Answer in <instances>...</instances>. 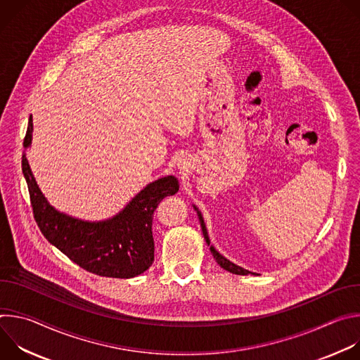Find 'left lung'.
Instances as JSON below:
<instances>
[{
	"instance_id": "left-lung-1",
	"label": "left lung",
	"mask_w": 360,
	"mask_h": 360,
	"mask_svg": "<svg viewBox=\"0 0 360 360\" xmlns=\"http://www.w3.org/2000/svg\"><path fill=\"white\" fill-rule=\"evenodd\" d=\"M196 210V208H195ZM198 211V210H196ZM198 217H199V221H200V226H202V232H203V238H205V240H207V243L210 245L211 242H210V238H208V232H207V226H205V224H203V219H202V215H200V212L198 211ZM211 252H212V255H214V258H215V261L218 262V265L221 266V268H224L225 271H228V272H231V274H235V275H248V274H252V272H249V271H246V269H243V268H240V266H238V265H235V264H232L231 261H228L226 258H224V256L214 248V246H211ZM252 275H255V274H252Z\"/></svg>"
}]
</instances>
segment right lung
I'll list each match as a JSON object with an SVG mask.
<instances>
[{"label":"right lung","mask_w":360,"mask_h":360,"mask_svg":"<svg viewBox=\"0 0 360 360\" xmlns=\"http://www.w3.org/2000/svg\"><path fill=\"white\" fill-rule=\"evenodd\" d=\"M32 138L30 118L24 148ZM22 172L28 184L35 222L48 239L82 269L107 278L128 279L143 274L153 262L152 219L160 202L178 192L175 176H165L146 185L114 218L84 222L60 214L46 202L30 169L25 150Z\"/></svg>","instance_id":"right-lung-1"}]
</instances>
